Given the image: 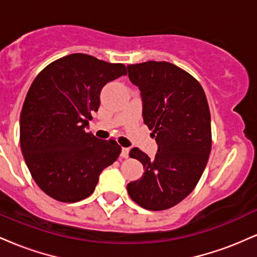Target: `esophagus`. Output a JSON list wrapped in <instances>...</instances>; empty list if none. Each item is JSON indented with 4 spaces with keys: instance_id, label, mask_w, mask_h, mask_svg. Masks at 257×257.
Listing matches in <instances>:
<instances>
[{
    "instance_id": "1",
    "label": "esophagus",
    "mask_w": 257,
    "mask_h": 257,
    "mask_svg": "<svg viewBox=\"0 0 257 257\" xmlns=\"http://www.w3.org/2000/svg\"><path fill=\"white\" fill-rule=\"evenodd\" d=\"M120 157L128 158L129 157V149H125V147H123L122 152H120Z\"/></svg>"
}]
</instances>
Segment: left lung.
I'll list each match as a JSON object with an SVG mask.
<instances>
[{"label":"left lung","mask_w":257,"mask_h":257,"mask_svg":"<svg viewBox=\"0 0 257 257\" xmlns=\"http://www.w3.org/2000/svg\"><path fill=\"white\" fill-rule=\"evenodd\" d=\"M128 76L141 91L144 123L152 131L158 152L151 159L138 147L132 158L143 163V178L126 186L144 209L166 210L194 190L211 151L208 100L192 75L167 61L128 66Z\"/></svg>","instance_id":"8db88e82"}]
</instances>
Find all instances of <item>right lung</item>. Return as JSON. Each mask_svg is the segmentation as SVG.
Wrapping results in <instances>:
<instances>
[{"mask_svg": "<svg viewBox=\"0 0 257 257\" xmlns=\"http://www.w3.org/2000/svg\"><path fill=\"white\" fill-rule=\"evenodd\" d=\"M122 75L125 65L76 53L53 61L32 82L20 113V146L32 179L53 199L89 197L100 173L118 158L116 140H100L85 126L102 87Z\"/></svg>", "mask_w": 257, "mask_h": 257, "instance_id": "1", "label": "right lung"}]
</instances>
